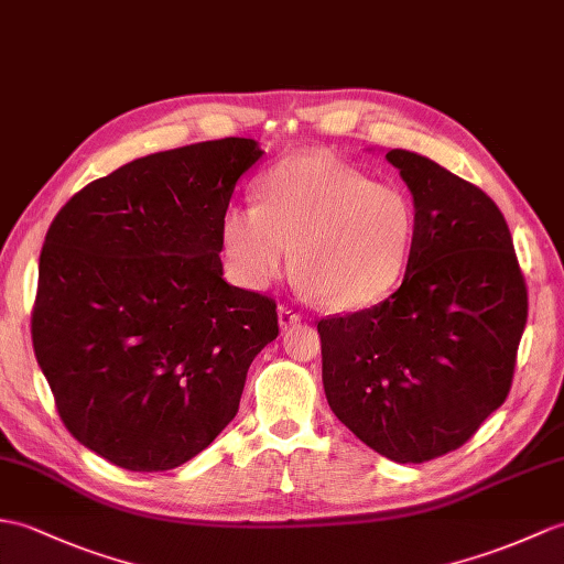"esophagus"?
<instances>
[{
    "label": "esophagus",
    "mask_w": 564,
    "mask_h": 564,
    "mask_svg": "<svg viewBox=\"0 0 564 564\" xmlns=\"http://www.w3.org/2000/svg\"><path fill=\"white\" fill-rule=\"evenodd\" d=\"M300 319V312L295 310V307H291V305H281L279 307V324H281V329H288V326H293V324H297Z\"/></svg>",
    "instance_id": "esophagus-1"
}]
</instances>
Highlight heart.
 Listing matches in <instances>:
<instances>
[{
    "label": "heart",
    "instance_id": "obj_1",
    "mask_svg": "<svg viewBox=\"0 0 564 564\" xmlns=\"http://www.w3.org/2000/svg\"><path fill=\"white\" fill-rule=\"evenodd\" d=\"M415 230L409 192L329 153L273 165L257 204H235L220 220L223 252L242 285L267 288L293 254L310 293L336 312L365 310L394 291L411 264Z\"/></svg>",
    "mask_w": 564,
    "mask_h": 564
}]
</instances>
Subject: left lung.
<instances>
[{"label":"left lung","mask_w":564,"mask_h":564,"mask_svg":"<svg viewBox=\"0 0 564 564\" xmlns=\"http://www.w3.org/2000/svg\"><path fill=\"white\" fill-rule=\"evenodd\" d=\"M417 208L399 291L317 322L322 382L352 435L399 464L459 449L512 387L529 293L490 196L413 151L391 149Z\"/></svg>","instance_id":"left-lung-1"}]
</instances>
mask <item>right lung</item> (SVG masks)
Returning a JSON list of instances; mask_svg holds the SVG:
<instances>
[{"label": "right lung", "mask_w": 564, "mask_h": 564, "mask_svg": "<svg viewBox=\"0 0 564 564\" xmlns=\"http://www.w3.org/2000/svg\"><path fill=\"white\" fill-rule=\"evenodd\" d=\"M261 151L228 137L151 153L59 208L31 334L64 427L110 464L170 470L238 413L276 303L223 279L220 220Z\"/></svg>", "instance_id": "add662e5"}]
</instances>
